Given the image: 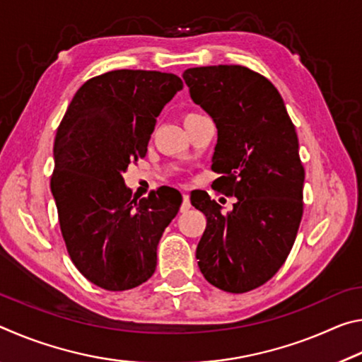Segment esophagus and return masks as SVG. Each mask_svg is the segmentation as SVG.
<instances>
[{"mask_svg": "<svg viewBox=\"0 0 362 362\" xmlns=\"http://www.w3.org/2000/svg\"><path fill=\"white\" fill-rule=\"evenodd\" d=\"M189 207H192V203H189V196L183 194V203L180 206V212H187Z\"/></svg>", "mask_w": 362, "mask_h": 362, "instance_id": "34e87169", "label": "esophagus"}]
</instances>
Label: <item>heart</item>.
<instances>
[{"label":"heart","mask_w":362,"mask_h":362,"mask_svg":"<svg viewBox=\"0 0 362 362\" xmlns=\"http://www.w3.org/2000/svg\"><path fill=\"white\" fill-rule=\"evenodd\" d=\"M193 115H198V113H188L187 116H193ZM187 116H185V118H187Z\"/></svg>","instance_id":"obj_1"}]
</instances>
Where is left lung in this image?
Wrapping results in <instances>:
<instances>
[{
  "label": "left lung",
  "instance_id": "8db88e82",
  "mask_svg": "<svg viewBox=\"0 0 362 362\" xmlns=\"http://www.w3.org/2000/svg\"><path fill=\"white\" fill-rule=\"evenodd\" d=\"M182 76L192 100L216 122V188L236 196L223 214L207 193L192 194L207 218L198 267L218 289L252 291L283 267L302 220L305 170L296 127L278 89L246 66H196Z\"/></svg>",
  "mask_w": 362,
  "mask_h": 362
}]
</instances>
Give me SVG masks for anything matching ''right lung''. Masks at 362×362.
<instances>
[{
	"label": "right lung",
	"mask_w": 362,
	"mask_h": 362,
	"mask_svg": "<svg viewBox=\"0 0 362 362\" xmlns=\"http://www.w3.org/2000/svg\"><path fill=\"white\" fill-rule=\"evenodd\" d=\"M182 88L173 73H103L78 89L57 129L51 192L60 230L79 273L102 289H132L156 269L182 194L159 188L137 201L122 174L146 155L156 118Z\"/></svg>",
	"instance_id": "obj_1"
}]
</instances>
